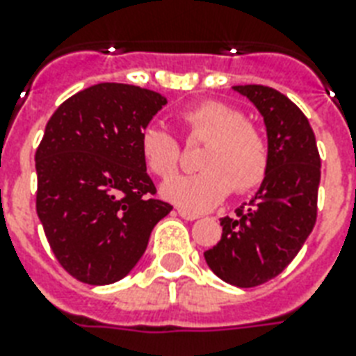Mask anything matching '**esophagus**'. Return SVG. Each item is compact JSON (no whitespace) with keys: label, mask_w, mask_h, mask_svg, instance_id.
<instances>
[{"label":"esophagus","mask_w":356,"mask_h":356,"mask_svg":"<svg viewBox=\"0 0 356 356\" xmlns=\"http://www.w3.org/2000/svg\"><path fill=\"white\" fill-rule=\"evenodd\" d=\"M177 212H179V216L184 218V220H190V222L200 218V214H197V212H190V211H186V209H177Z\"/></svg>","instance_id":"34e87169"}]
</instances>
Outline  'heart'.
Masks as SVG:
<instances>
[{
  "mask_svg": "<svg viewBox=\"0 0 356 356\" xmlns=\"http://www.w3.org/2000/svg\"><path fill=\"white\" fill-rule=\"evenodd\" d=\"M190 142H205L197 159L201 172L177 175L162 184V195L188 211H211L234 190L251 192L270 172V144L262 129L229 103L209 99L179 114ZM140 156L153 175L168 179L177 172L181 145L164 127L140 133Z\"/></svg>",
  "mask_w": 356,
  "mask_h": 356,
  "instance_id": "obj_1",
  "label": "heart"
}]
</instances>
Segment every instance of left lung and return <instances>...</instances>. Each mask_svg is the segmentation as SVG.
Masks as SVG:
<instances>
[{
	"label": "left lung",
	"instance_id": "left-lung-1",
	"mask_svg": "<svg viewBox=\"0 0 356 356\" xmlns=\"http://www.w3.org/2000/svg\"><path fill=\"white\" fill-rule=\"evenodd\" d=\"M264 116L270 172L248 207L222 218V240L205 251L207 264L229 284L251 288L277 277L303 248L318 216L321 159L301 108L264 85H240Z\"/></svg>",
	"mask_w": 356,
	"mask_h": 356
}]
</instances>
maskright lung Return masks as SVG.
I'll return each mask as SVG.
<instances>
[{
    "label": "right lung",
    "instance_id": "obj_1",
    "mask_svg": "<svg viewBox=\"0 0 356 356\" xmlns=\"http://www.w3.org/2000/svg\"><path fill=\"white\" fill-rule=\"evenodd\" d=\"M166 97L147 88L99 83L53 113L36 149V214L64 270L86 284H111L144 254L173 207L140 156V133Z\"/></svg>",
    "mask_w": 356,
    "mask_h": 356
}]
</instances>
